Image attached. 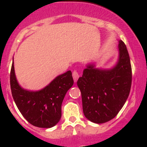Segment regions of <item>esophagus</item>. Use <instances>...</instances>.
Returning a JSON list of instances; mask_svg holds the SVG:
<instances>
[{
  "mask_svg": "<svg viewBox=\"0 0 147 147\" xmlns=\"http://www.w3.org/2000/svg\"><path fill=\"white\" fill-rule=\"evenodd\" d=\"M72 77H73V80L74 81H75V82H76L77 81H78V78H79L80 75L77 71H74V72H72Z\"/></svg>",
  "mask_w": 147,
  "mask_h": 147,
  "instance_id": "34e87169",
  "label": "esophagus"
}]
</instances>
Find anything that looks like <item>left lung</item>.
Segmentation results:
<instances>
[{"instance_id":"left-lung-1","label":"left lung","mask_w":147,"mask_h":147,"mask_svg":"<svg viewBox=\"0 0 147 147\" xmlns=\"http://www.w3.org/2000/svg\"><path fill=\"white\" fill-rule=\"evenodd\" d=\"M119 58L111 69L87 65L77 84L82 94V109L90 121L102 124L112 119L121 110L129 94L131 67L127 47L119 40Z\"/></svg>"}]
</instances>
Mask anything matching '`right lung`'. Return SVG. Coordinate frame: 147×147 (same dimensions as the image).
Listing matches in <instances>:
<instances>
[{
    "instance_id": "1",
    "label": "right lung",
    "mask_w": 147,
    "mask_h": 147,
    "mask_svg": "<svg viewBox=\"0 0 147 147\" xmlns=\"http://www.w3.org/2000/svg\"><path fill=\"white\" fill-rule=\"evenodd\" d=\"M10 82L13 100L20 113L30 124L40 128H50L58 123L63 99L74 83L69 70L56 77L42 90H25L16 79L13 60Z\"/></svg>"
}]
</instances>
